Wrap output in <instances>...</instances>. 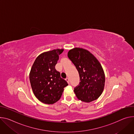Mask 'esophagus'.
<instances>
[{"label": "esophagus", "instance_id": "34e87169", "mask_svg": "<svg viewBox=\"0 0 134 134\" xmlns=\"http://www.w3.org/2000/svg\"><path fill=\"white\" fill-rule=\"evenodd\" d=\"M65 80L67 82V83H68V84H69V80L68 78H66V79H65Z\"/></svg>", "mask_w": 134, "mask_h": 134}]
</instances>
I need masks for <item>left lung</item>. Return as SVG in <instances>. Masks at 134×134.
Returning <instances> with one entry per match:
<instances>
[{"mask_svg": "<svg viewBox=\"0 0 134 134\" xmlns=\"http://www.w3.org/2000/svg\"><path fill=\"white\" fill-rule=\"evenodd\" d=\"M68 57L76 67L80 79L74 91L81 101L89 103L98 99L105 86V77L98 60L89 51L75 47L68 52Z\"/></svg>", "mask_w": 134, "mask_h": 134, "instance_id": "obj_1", "label": "left lung"}]
</instances>
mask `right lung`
I'll return each instance as SVG.
<instances>
[{"label":"right lung","mask_w":134,"mask_h":134,"mask_svg":"<svg viewBox=\"0 0 134 134\" xmlns=\"http://www.w3.org/2000/svg\"><path fill=\"white\" fill-rule=\"evenodd\" d=\"M64 49L44 52L36 59L31 67L29 80L32 91L41 102L53 104L62 97L67 82L60 77L55 66Z\"/></svg>","instance_id":"add662e5"}]
</instances>
